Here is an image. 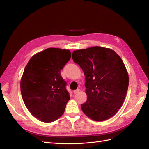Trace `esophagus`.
<instances>
[{
  "label": "esophagus",
  "mask_w": 149,
  "mask_h": 149,
  "mask_svg": "<svg viewBox=\"0 0 149 149\" xmlns=\"http://www.w3.org/2000/svg\"><path fill=\"white\" fill-rule=\"evenodd\" d=\"M80 91V90L79 89H76V90L74 91V94H77V93H79V92Z\"/></svg>",
  "instance_id": "34e87169"
}]
</instances>
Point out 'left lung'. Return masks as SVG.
I'll list each match as a JSON object with an SVG mask.
<instances>
[{"label":"left lung","mask_w":149,"mask_h":149,"mask_svg":"<svg viewBox=\"0 0 149 149\" xmlns=\"http://www.w3.org/2000/svg\"><path fill=\"white\" fill-rule=\"evenodd\" d=\"M72 59L83 70L87 101L83 113L95 121L107 120L122 106L129 86V75L121 57L111 49L94 46L75 50Z\"/></svg>","instance_id":"1"}]
</instances>
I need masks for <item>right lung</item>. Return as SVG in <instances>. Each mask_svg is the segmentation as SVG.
<instances>
[{"instance_id": "1", "label": "right lung", "mask_w": 149, "mask_h": 149, "mask_svg": "<svg viewBox=\"0 0 149 149\" xmlns=\"http://www.w3.org/2000/svg\"><path fill=\"white\" fill-rule=\"evenodd\" d=\"M71 57L68 49L49 48L31 58L21 78L22 97L29 112L44 123L63 114L70 99L60 70Z\"/></svg>"}]
</instances>
